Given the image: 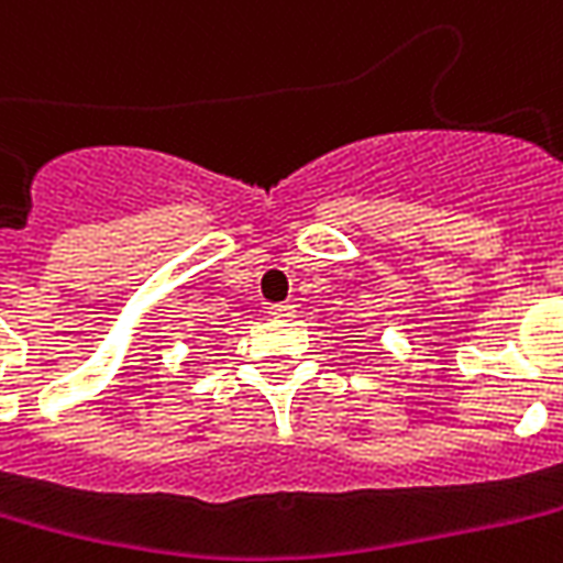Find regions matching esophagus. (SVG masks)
Listing matches in <instances>:
<instances>
[{
	"label": "esophagus",
	"instance_id": "34e87169",
	"mask_svg": "<svg viewBox=\"0 0 563 563\" xmlns=\"http://www.w3.org/2000/svg\"><path fill=\"white\" fill-rule=\"evenodd\" d=\"M268 312H272L274 319H291V316H295V303H289V300H283V303H272V307H268Z\"/></svg>",
	"mask_w": 563,
	"mask_h": 563
}]
</instances>
